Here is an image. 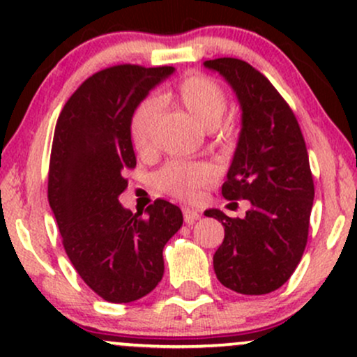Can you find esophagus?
Returning <instances> with one entry per match:
<instances>
[{
  "instance_id": "1",
  "label": "esophagus",
  "mask_w": 357,
  "mask_h": 357,
  "mask_svg": "<svg viewBox=\"0 0 357 357\" xmlns=\"http://www.w3.org/2000/svg\"><path fill=\"white\" fill-rule=\"evenodd\" d=\"M183 216H184V221H186L188 225L196 223V221L202 218L199 211L198 210H192V208H183Z\"/></svg>"
}]
</instances>
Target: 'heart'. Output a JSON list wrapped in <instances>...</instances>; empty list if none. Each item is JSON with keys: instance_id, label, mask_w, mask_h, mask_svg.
Returning a JSON list of instances; mask_svg holds the SVG:
<instances>
[{"instance_id": "1", "label": "heart", "mask_w": 357, "mask_h": 357, "mask_svg": "<svg viewBox=\"0 0 357 357\" xmlns=\"http://www.w3.org/2000/svg\"><path fill=\"white\" fill-rule=\"evenodd\" d=\"M176 104L186 110L204 129H215L227 110V97L216 82L208 77H186L174 89L146 99L137 105L130 119V139L137 151H146L151 144V136L159 116V105ZM216 178L215 167L208 162H167L154 176V184L159 191L179 199H195L199 190L211 184Z\"/></svg>"}]
</instances>
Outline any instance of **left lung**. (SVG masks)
Segmentation results:
<instances>
[{"label":"left lung","instance_id":"8db88e82","mask_svg":"<svg viewBox=\"0 0 357 357\" xmlns=\"http://www.w3.org/2000/svg\"><path fill=\"white\" fill-rule=\"evenodd\" d=\"M235 92L241 127L227 181V199H248L245 218L211 208L225 238L213 255L218 280L245 296H261L289 280L309 235L314 181L301 127L275 87L247 61H203Z\"/></svg>","mask_w":357,"mask_h":357}]
</instances>
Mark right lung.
I'll return each instance as SVG.
<instances>
[{"instance_id":"1","label":"right lung","mask_w":357,"mask_h":357,"mask_svg":"<svg viewBox=\"0 0 357 357\" xmlns=\"http://www.w3.org/2000/svg\"><path fill=\"white\" fill-rule=\"evenodd\" d=\"M174 67L117 65L89 77L65 104L53 136L48 203L65 252L97 296L127 304L147 296L165 273L162 250L183 213L155 199L144 215L122 206L124 171L136 166L130 119Z\"/></svg>"}]
</instances>
